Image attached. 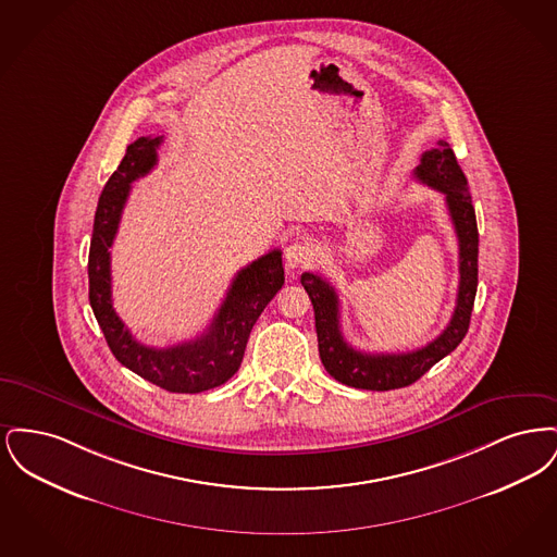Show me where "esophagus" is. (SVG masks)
Wrapping results in <instances>:
<instances>
[{
	"instance_id": "esophagus-1",
	"label": "esophagus",
	"mask_w": 557,
	"mask_h": 557,
	"mask_svg": "<svg viewBox=\"0 0 557 557\" xmlns=\"http://www.w3.org/2000/svg\"><path fill=\"white\" fill-rule=\"evenodd\" d=\"M284 259H286V267L288 269H298V267L307 265L313 259V246L307 239H294V242L288 244V248L284 252Z\"/></svg>"
}]
</instances>
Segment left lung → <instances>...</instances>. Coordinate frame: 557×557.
<instances>
[{"label":"left lung","instance_id":"obj_1","mask_svg":"<svg viewBox=\"0 0 557 557\" xmlns=\"http://www.w3.org/2000/svg\"><path fill=\"white\" fill-rule=\"evenodd\" d=\"M416 180L445 194L450 221L459 242V290L449 325L432 343L411 352H380L370 355L348 345L341 332V302L336 290L318 273H302L300 284L309 294L315 311L319 357L325 371L352 388L363 391H395L420 380L425 371L463 341L470 327L472 307L478 288L476 212L468 180L457 164L455 152L447 141L422 154L413 171Z\"/></svg>","mask_w":557,"mask_h":557}]
</instances>
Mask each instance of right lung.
I'll return each mask as SVG.
<instances>
[{
  "mask_svg": "<svg viewBox=\"0 0 557 557\" xmlns=\"http://www.w3.org/2000/svg\"><path fill=\"white\" fill-rule=\"evenodd\" d=\"M160 144L162 135L137 137L100 194L87 263L89 305L119 363L169 393L196 395L225 384L238 371L252 325L284 286V267L275 248L239 269L202 336L169 348L137 343L112 307L110 246L132 184L157 166Z\"/></svg>",
  "mask_w": 557,
  "mask_h": 557,
  "instance_id": "1",
  "label": "right lung"
}]
</instances>
